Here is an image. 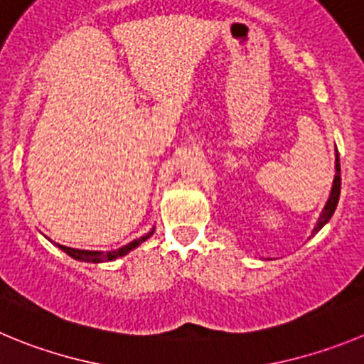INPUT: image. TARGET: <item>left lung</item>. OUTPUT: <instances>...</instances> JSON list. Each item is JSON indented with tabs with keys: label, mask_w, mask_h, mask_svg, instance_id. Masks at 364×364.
Masks as SVG:
<instances>
[{
	"label": "left lung",
	"mask_w": 364,
	"mask_h": 364,
	"mask_svg": "<svg viewBox=\"0 0 364 364\" xmlns=\"http://www.w3.org/2000/svg\"><path fill=\"white\" fill-rule=\"evenodd\" d=\"M339 195H341V164H339V154H337V159H336V178H333L332 193H330V198H328L326 205H324L323 215H321L319 220H317V226L314 228V233H317V231H319L321 228H323L324 224L330 220V218H332L333 211H336V208H337V202H339Z\"/></svg>",
	"instance_id": "obj_1"
}]
</instances>
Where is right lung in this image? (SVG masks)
Here are the masks:
<instances>
[{"label": "right lung", "mask_w": 364, "mask_h": 364, "mask_svg": "<svg viewBox=\"0 0 364 364\" xmlns=\"http://www.w3.org/2000/svg\"><path fill=\"white\" fill-rule=\"evenodd\" d=\"M153 233V231H151ZM149 233V235H151ZM149 235H146V237H142V239H136L133 240V242H129L127 246L120 247V250H117V252H89V250H74V247H67V246H58L62 247L63 252L67 253V255H70L73 259H78V260H83V262H105V260H112V259H118V257L125 255V253H129L131 250H134V247L138 246V244H142L144 240L149 239Z\"/></svg>", "instance_id": "obj_1"}]
</instances>
